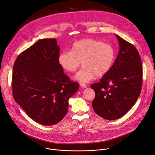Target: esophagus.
I'll list each match as a JSON object with an SVG mask.
<instances>
[{
    "mask_svg": "<svg viewBox=\"0 0 155 155\" xmlns=\"http://www.w3.org/2000/svg\"><path fill=\"white\" fill-rule=\"evenodd\" d=\"M80 87H82V88H86V87H87V85H85V84H84V83H80Z\"/></svg>",
    "mask_w": 155,
    "mask_h": 155,
    "instance_id": "esophagus-1",
    "label": "esophagus"
}]
</instances>
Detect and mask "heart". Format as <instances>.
<instances>
[{"label": "heart", "mask_w": 155, "mask_h": 155, "mask_svg": "<svg viewBox=\"0 0 155 155\" xmlns=\"http://www.w3.org/2000/svg\"><path fill=\"white\" fill-rule=\"evenodd\" d=\"M115 59V51L107 43L94 38H84L72 45L71 51L59 54L58 61L62 68L70 73L84 66L75 76L80 82H88L96 75L101 77L108 72Z\"/></svg>", "instance_id": "heart-1"}]
</instances>
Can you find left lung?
Listing matches in <instances>:
<instances>
[{"mask_svg": "<svg viewBox=\"0 0 155 155\" xmlns=\"http://www.w3.org/2000/svg\"><path fill=\"white\" fill-rule=\"evenodd\" d=\"M119 52L110 70L99 83L91 85L96 96L92 103L97 115L106 120H117L129 111L142 89L143 68L137 49L115 35Z\"/></svg>", "mask_w": 155, "mask_h": 155, "instance_id": "1", "label": "left lung"}]
</instances>
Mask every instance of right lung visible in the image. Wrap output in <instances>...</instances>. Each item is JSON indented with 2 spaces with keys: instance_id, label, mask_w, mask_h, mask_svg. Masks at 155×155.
Masks as SVG:
<instances>
[{
  "instance_id": "1",
  "label": "right lung",
  "mask_w": 155,
  "mask_h": 155,
  "mask_svg": "<svg viewBox=\"0 0 155 155\" xmlns=\"http://www.w3.org/2000/svg\"><path fill=\"white\" fill-rule=\"evenodd\" d=\"M56 38L39 40L17 58L13 66V97L29 117L43 125L59 122L78 89L58 61Z\"/></svg>"
}]
</instances>
